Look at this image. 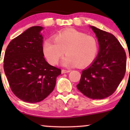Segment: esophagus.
Segmentation results:
<instances>
[{
	"label": "esophagus",
	"instance_id": "esophagus-1",
	"mask_svg": "<svg viewBox=\"0 0 130 130\" xmlns=\"http://www.w3.org/2000/svg\"><path fill=\"white\" fill-rule=\"evenodd\" d=\"M70 70H64V69H62L61 70V73H68V72H70Z\"/></svg>",
	"mask_w": 130,
	"mask_h": 130
}]
</instances>
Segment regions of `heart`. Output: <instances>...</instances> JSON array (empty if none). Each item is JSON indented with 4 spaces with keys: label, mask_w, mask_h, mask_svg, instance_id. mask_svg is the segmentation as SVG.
<instances>
[{
    "label": "heart",
    "mask_w": 130,
    "mask_h": 130,
    "mask_svg": "<svg viewBox=\"0 0 130 130\" xmlns=\"http://www.w3.org/2000/svg\"><path fill=\"white\" fill-rule=\"evenodd\" d=\"M50 39L44 41L43 53L48 62L57 65L63 55L65 66L84 68L90 65L95 60L98 53V42L94 36L81 31L69 29L55 34Z\"/></svg>",
    "instance_id": "obj_1"
}]
</instances>
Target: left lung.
I'll use <instances>...</instances> for the list:
<instances>
[{"instance_id":"left-lung-1","label":"left lung","mask_w":130,"mask_h":130,"mask_svg":"<svg viewBox=\"0 0 130 130\" xmlns=\"http://www.w3.org/2000/svg\"><path fill=\"white\" fill-rule=\"evenodd\" d=\"M90 27L98 39L99 52L95 61L82 71L77 87L87 98L103 99L115 92L124 77L126 55L113 35L94 26Z\"/></svg>"}]
</instances>
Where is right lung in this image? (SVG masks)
<instances>
[{"label": "right lung", "mask_w": 130, "mask_h": 130, "mask_svg": "<svg viewBox=\"0 0 130 130\" xmlns=\"http://www.w3.org/2000/svg\"><path fill=\"white\" fill-rule=\"evenodd\" d=\"M41 26H32L13 39L6 48L4 69L12 92L27 103L40 102L55 87L61 69L50 65L43 50Z\"/></svg>", "instance_id": "right-lung-1"}]
</instances>
